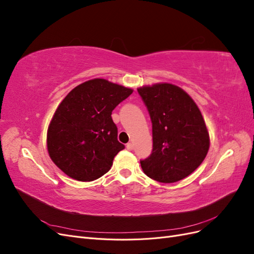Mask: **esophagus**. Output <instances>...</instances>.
<instances>
[{"label":"esophagus","instance_id":"1","mask_svg":"<svg viewBox=\"0 0 254 254\" xmlns=\"http://www.w3.org/2000/svg\"><path fill=\"white\" fill-rule=\"evenodd\" d=\"M126 148L128 149V150H133V148H134V144L133 143H128L127 145H126Z\"/></svg>","mask_w":254,"mask_h":254}]
</instances>
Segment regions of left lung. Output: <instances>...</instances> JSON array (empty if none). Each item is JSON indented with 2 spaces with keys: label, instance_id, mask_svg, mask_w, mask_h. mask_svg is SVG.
Returning <instances> with one entry per match:
<instances>
[{
  "label": "left lung",
  "instance_id": "left-lung-1",
  "mask_svg": "<svg viewBox=\"0 0 254 254\" xmlns=\"http://www.w3.org/2000/svg\"><path fill=\"white\" fill-rule=\"evenodd\" d=\"M152 124V151L141 160L149 178L174 183L193 173L210 147L202 114L191 97L172 83L137 89Z\"/></svg>",
  "mask_w": 254,
  "mask_h": 254
}]
</instances>
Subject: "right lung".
<instances>
[{
	"label": "right lung",
	"mask_w": 254,
	"mask_h": 254,
	"mask_svg": "<svg viewBox=\"0 0 254 254\" xmlns=\"http://www.w3.org/2000/svg\"><path fill=\"white\" fill-rule=\"evenodd\" d=\"M132 89L95 78L74 88L50 123L47 144L52 161L78 181H93L105 175L125 146L118 141L111 114Z\"/></svg>",
	"instance_id": "obj_1"
}]
</instances>
